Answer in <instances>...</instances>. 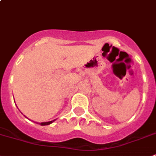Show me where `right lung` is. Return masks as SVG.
Instances as JSON below:
<instances>
[{
    "label": "right lung",
    "mask_w": 156,
    "mask_h": 156,
    "mask_svg": "<svg viewBox=\"0 0 156 156\" xmlns=\"http://www.w3.org/2000/svg\"><path fill=\"white\" fill-rule=\"evenodd\" d=\"M55 120H53V121H48V122H42V123H39V125H48L50 124H52L53 121H55Z\"/></svg>",
    "instance_id": "right-lung-1"
}]
</instances>
